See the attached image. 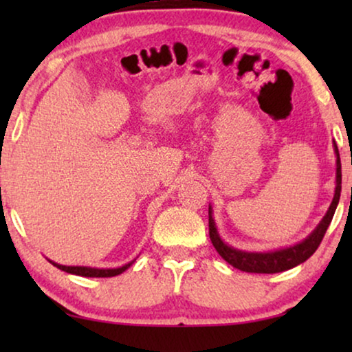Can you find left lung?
Returning <instances> with one entry per match:
<instances>
[{
  "label": "left lung",
  "instance_id": "8db88e82",
  "mask_svg": "<svg viewBox=\"0 0 352 352\" xmlns=\"http://www.w3.org/2000/svg\"><path fill=\"white\" fill-rule=\"evenodd\" d=\"M333 148L336 155V186H335V195L333 200L327 210V213L317 228L312 230V232L307 235L305 240H301L300 243L290 245V247L278 248V250H271V252H243V250H237L230 247L221 239L218 232V228H216L214 218H213V208H208V226H210V239L216 252L221 254V258L224 261H228L230 266L235 269H240L243 272H256V274H276V272H283L288 271V269L298 266V264L305 263L307 258H311L312 254L324 239V235L329 229L331 223V218H333L336 206H338L340 201V194H341V162H340V152L338 147H336V142L333 141Z\"/></svg>",
  "mask_w": 352,
  "mask_h": 352
}]
</instances>
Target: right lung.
Listing matches in <instances>:
<instances>
[{
	"label": "right lung",
	"mask_w": 352,
	"mask_h": 352,
	"mask_svg": "<svg viewBox=\"0 0 352 352\" xmlns=\"http://www.w3.org/2000/svg\"><path fill=\"white\" fill-rule=\"evenodd\" d=\"M134 261H136V259H133L131 263L124 264V266L113 267V269H99V267H88V266H64V264H57V263L51 261V259H50V263L52 264V266L60 269V271L69 272V274H75V276H81V277H113V276H118V274L126 271V269L131 266Z\"/></svg>",
	"instance_id": "add662e5"
}]
</instances>
